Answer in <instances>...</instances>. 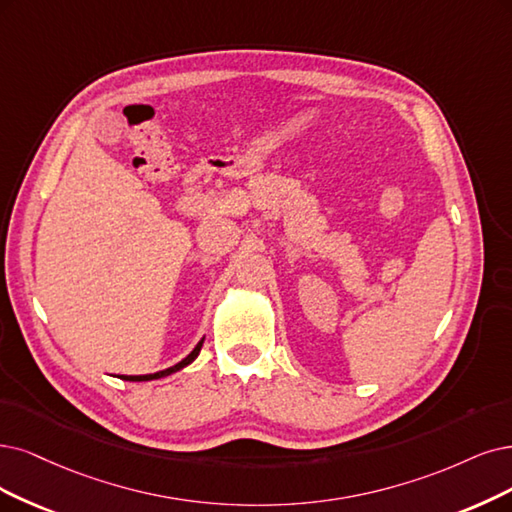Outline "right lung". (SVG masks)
Masks as SVG:
<instances>
[{
    "label": "right lung",
    "instance_id": "right-lung-1",
    "mask_svg": "<svg viewBox=\"0 0 512 512\" xmlns=\"http://www.w3.org/2000/svg\"><path fill=\"white\" fill-rule=\"evenodd\" d=\"M202 344H204V337L200 339V342L196 344V348L189 352L181 363H177V365H173V367H168V369H164V371H156V373H147V375H120L122 380H126V382H151V380H160V377H166V375H173V373H177V371H181L183 367H187V365H192L196 358H198V354H200V348H202Z\"/></svg>",
    "mask_w": 512,
    "mask_h": 512
}]
</instances>
